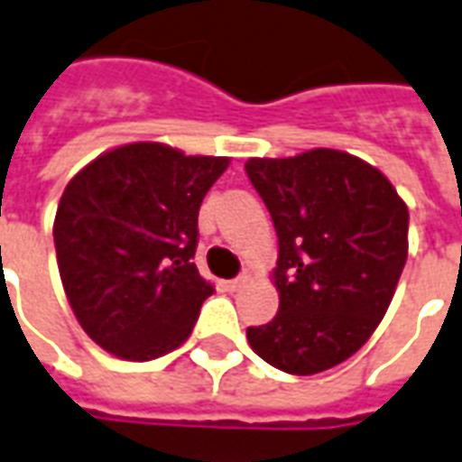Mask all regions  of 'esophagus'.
I'll return each mask as SVG.
<instances>
[{"mask_svg":"<svg viewBox=\"0 0 462 462\" xmlns=\"http://www.w3.org/2000/svg\"><path fill=\"white\" fill-rule=\"evenodd\" d=\"M248 280H251V273H244L241 277H234V280H228V282H224V284H226L228 292H236V290H241V287H244Z\"/></svg>","mask_w":462,"mask_h":462,"instance_id":"esophagus-1","label":"esophagus"}]
</instances>
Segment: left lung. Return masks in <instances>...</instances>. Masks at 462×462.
Returning a JSON list of instances; mask_svg holds the SVG:
<instances>
[{"mask_svg": "<svg viewBox=\"0 0 462 462\" xmlns=\"http://www.w3.org/2000/svg\"><path fill=\"white\" fill-rule=\"evenodd\" d=\"M245 172L280 244V310L248 326V343L290 375L328 370L373 336L390 307L407 263V204L380 170L331 148L251 158Z\"/></svg>", "mask_w": 462, "mask_h": 462, "instance_id": "obj_1", "label": "left lung"}]
</instances>
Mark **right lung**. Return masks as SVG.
Returning a JSON list of instances; mask_svg holds the SVG:
<instances>
[{
  "mask_svg": "<svg viewBox=\"0 0 462 462\" xmlns=\"http://www.w3.org/2000/svg\"><path fill=\"white\" fill-rule=\"evenodd\" d=\"M228 158L128 143L68 182L55 211L58 270L85 334L124 360H152L189 338L214 294L192 263L204 194Z\"/></svg>",
  "mask_w": 462,
  "mask_h": 462,
  "instance_id": "add662e5",
  "label": "right lung"
}]
</instances>
